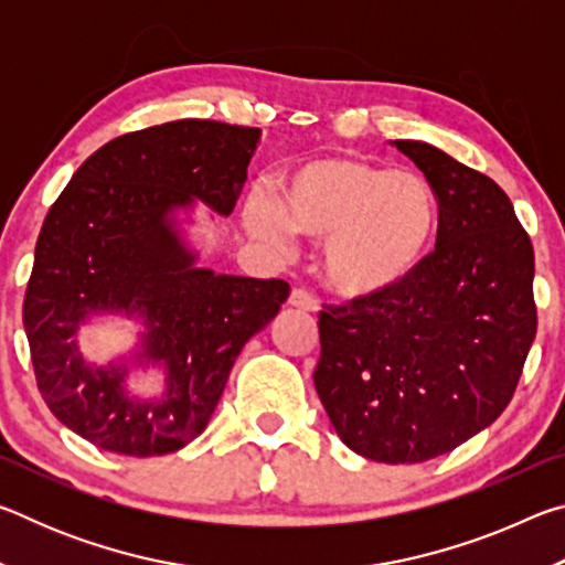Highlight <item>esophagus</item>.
<instances>
[{
	"label": "esophagus",
	"mask_w": 565,
	"mask_h": 565,
	"mask_svg": "<svg viewBox=\"0 0 565 565\" xmlns=\"http://www.w3.org/2000/svg\"><path fill=\"white\" fill-rule=\"evenodd\" d=\"M289 303L296 306V309H301V311H319V299L306 289H294Z\"/></svg>",
	"instance_id": "34e87169"
}]
</instances>
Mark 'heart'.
I'll list each match as a JSON object with an SVG mask.
<instances>
[{
    "mask_svg": "<svg viewBox=\"0 0 565 565\" xmlns=\"http://www.w3.org/2000/svg\"><path fill=\"white\" fill-rule=\"evenodd\" d=\"M279 212L246 204L248 232L281 242L286 228L323 244V281L349 301L379 299L414 276L438 234V199L424 177L361 157L309 159L279 186Z\"/></svg>",
    "mask_w": 565,
    "mask_h": 565,
    "instance_id": "1",
    "label": "heart"
}]
</instances>
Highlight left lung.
Masks as SVG:
<instances>
[{"mask_svg":"<svg viewBox=\"0 0 565 565\" xmlns=\"http://www.w3.org/2000/svg\"><path fill=\"white\" fill-rule=\"evenodd\" d=\"M438 199L436 248L396 291L319 313V398L351 451L420 463L503 414L535 339L533 244L491 177L396 141Z\"/></svg>","mask_w":565,"mask_h":565,"instance_id":"obj_1","label":"left lung"}]
</instances>
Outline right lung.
Segmentation results:
<instances>
[{
    "mask_svg": "<svg viewBox=\"0 0 565 565\" xmlns=\"http://www.w3.org/2000/svg\"><path fill=\"white\" fill-rule=\"evenodd\" d=\"M259 129L181 119L121 134L94 151L46 214L24 294L36 388L52 414L104 451L164 456L204 431L244 343L289 284L194 269L169 214L202 199L232 214ZM97 310L139 312L168 394L131 402L126 370H94L71 337Z\"/></svg>",
    "mask_w": 565,
    "mask_h": 565,
    "instance_id": "right-lung-1",
    "label": "right lung"
}]
</instances>
